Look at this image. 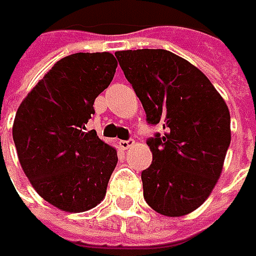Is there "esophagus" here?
<instances>
[{
    "mask_svg": "<svg viewBox=\"0 0 256 256\" xmlns=\"http://www.w3.org/2000/svg\"><path fill=\"white\" fill-rule=\"evenodd\" d=\"M134 145V140H128V141H120V146L122 148V150H128V148H131Z\"/></svg>",
    "mask_w": 256,
    "mask_h": 256,
    "instance_id": "obj_1",
    "label": "esophagus"
}]
</instances>
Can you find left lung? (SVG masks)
<instances>
[{
    "instance_id": "obj_1",
    "label": "left lung",
    "mask_w": 256,
    "mask_h": 256,
    "mask_svg": "<svg viewBox=\"0 0 256 256\" xmlns=\"http://www.w3.org/2000/svg\"><path fill=\"white\" fill-rule=\"evenodd\" d=\"M146 121L165 132L148 140L152 164L141 174L146 204L165 216L200 208L220 180L231 144L221 94L195 65L165 50L116 51Z\"/></svg>"
}]
</instances>
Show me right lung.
<instances>
[{
  "instance_id": "1",
  "label": "right lung",
  "mask_w": 256,
  "mask_h": 256,
  "mask_svg": "<svg viewBox=\"0 0 256 256\" xmlns=\"http://www.w3.org/2000/svg\"><path fill=\"white\" fill-rule=\"evenodd\" d=\"M116 66L110 52L64 56L15 114L12 138L22 171L38 195L61 211L85 212L105 198L116 150L85 125Z\"/></svg>"
}]
</instances>
